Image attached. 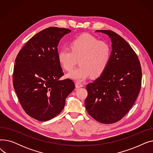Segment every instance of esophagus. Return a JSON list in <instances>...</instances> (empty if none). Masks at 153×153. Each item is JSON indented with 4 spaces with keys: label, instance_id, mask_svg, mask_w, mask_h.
Returning a JSON list of instances; mask_svg holds the SVG:
<instances>
[{
    "label": "esophagus",
    "instance_id": "obj_1",
    "mask_svg": "<svg viewBox=\"0 0 153 153\" xmlns=\"http://www.w3.org/2000/svg\"><path fill=\"white\" fill-rule=\"evenodd\" d=\"M83 87V84L81 83H79V82H77L76 84V88H80V87Z\"/></svg>",
    "mask_w": 153,
    "mask_h": 153
}]
</instances>
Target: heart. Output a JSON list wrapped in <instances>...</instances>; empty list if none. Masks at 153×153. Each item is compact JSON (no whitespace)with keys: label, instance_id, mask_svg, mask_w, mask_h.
<instances>
[{"label":"heart","instance_id":"1","mask_svg":"<svg viewBox=\"0 0 153 153\" xmlns=\"http://www.w3.org/2000/svg\"><path fill=\"white\" fill-rule=\"evenodd\" d=\"M69 47L71 51L64 48L58 54L59 64L68 71L72 70L79 60L80 67L68 73V77L78 82L91 76L97 78L107 68L111 57V48L107 43L84 34L72 40Z\"/></svg>","mask_w":153,"mask_h":153}]
</instances>
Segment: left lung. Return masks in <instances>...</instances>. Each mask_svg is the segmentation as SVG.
I'll use <instances>...</instances> for the list:
<instances>
[{"instance_id":"8db88e82","label":"left lung","mask_w":153,"mask_h":153,"mask_svg":"<svg viewBox=\"0 0 153 153\" xmlns=\"http://www.w3.org/2000/svg\"><path fill=\"white\" fill-rule=\"evenodd\" d=\"M95 31L110 38L112 50L105 71L86 86L85 106L97 122L111 124L121 120L137 99L141 86V67L136 53L122 36L110 30Z\"/></svg>"}]
</instances>
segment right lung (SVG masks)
Masks as SVG:
<instances>
[{
  "instance_id": "1",
  "label": "right lung",
  "mask_w": 153,
  "mask_h": 153,
  "mask_svg": "<svg viewBox=\"0 0 153 153\" xmlns=\"http://www.w3.org/2000/svg\"><path fill=\"white\" fill-rule=\"evenodd\" d=\"M71 30L47 28L23 46L15 59L13 85L23 110L38 121H48L61 113L68 95L74 89L64 75L58 59L60 39Z\"/></svg>"
}]
</instances>
